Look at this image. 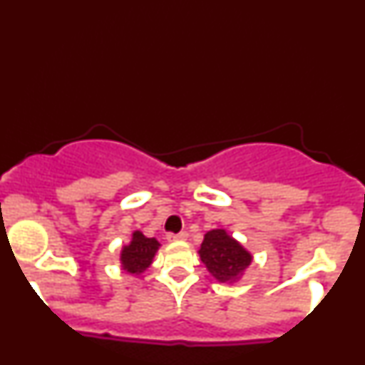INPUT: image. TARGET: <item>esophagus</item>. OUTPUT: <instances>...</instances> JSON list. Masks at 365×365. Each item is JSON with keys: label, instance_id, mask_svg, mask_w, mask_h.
<instances>
[{"label": "esophagus", "instance_id": "34e87169", "mask_svg": "<svg viewBox=\"0 0 365 365\" xmlns=\"http://www.w3.org/2000/svg\"><path fill=\"white\" fill-rule=\"evenodd\" d=\"M165 237H168V241H183V240H187V237H188V233H187V231H180V233H177V235L169 233Z\"/></svg>", "mask_w": 365, "mask_h": 365}]
</instances>
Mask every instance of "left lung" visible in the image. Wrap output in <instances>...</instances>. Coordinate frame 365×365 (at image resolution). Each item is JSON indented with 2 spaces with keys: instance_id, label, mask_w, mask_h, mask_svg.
<instances>
[{
  "instance_id": "obj_1",
  "label": "left lung",
  "mask_w": 365,
  "mask_h": 365,
  "mask_svg": "<svg viewBox=\"0 0 365 365\" xmlns=\"http://www.w3.org/2000/svg\"><path fill=\"white\" fill-rule=\"evenodd\" d=\"M200 257L218 282L237 281L252 263L249 252L228 236L225 230H212L205 233Z\"/></svg>"
}]
</instances>
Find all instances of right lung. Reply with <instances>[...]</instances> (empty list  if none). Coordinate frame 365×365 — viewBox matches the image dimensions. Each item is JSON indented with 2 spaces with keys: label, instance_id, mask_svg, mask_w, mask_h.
Returning <instances> with one entry per match:
<instances>
[{
  "label": "right lung",
  "instance_id": "add662e5",
  "mask_svg": "<svg viewBox=\"0 0 365 365\" xmlns=\"http://www.w3.org/2000/svg\"><path fill=\"white\" fill-rule=\"evenodd\" d=\"M160 242L155 237L143 236L140 231H134L129 246H124L121 252L123 269L130 274H140L153 262Z\"/></svg>",
  "mask_w": 365,
  "mask_h": 365
}]
</instances>
